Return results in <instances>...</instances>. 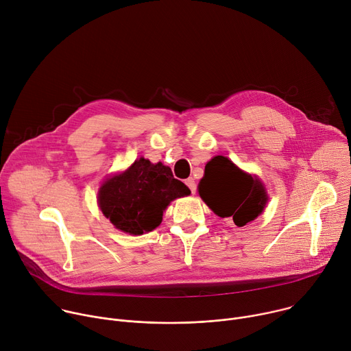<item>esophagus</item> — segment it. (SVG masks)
Instances as JSON below:
<instances>
[{"mask_svg":"<svg viewBox=\"0 0 351 351\" xmlns=\"http://www.w3.org/2000/svg\"><path fill=\"white\" fill-rule=\"evenodd\" d=\"M186 184L189 186V189H190V190H191V193L194 194V193H195V190H197V184H195L194 179H193V178H189V179H186Z\"/></svg>","mask_w":351,"mask_h":351,"instance_id":"esophagus-1","label":"esophagus"}]
</instances>
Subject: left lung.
<instances>
[{
	"label": "left lung",
	"instance_id": "8db88e82",
	"mask_svg": "<svg viewBox=\"0 0 351 351\" xmlns=\"http://www.w3.org/2000/svg\"><path fill=\"white\" fill-rule=\"evenodd\" d=\"M198 193L218 217L233 218L236 226L254 221L268 202L263 183L222 156L206 165Z\"/></svg>",
	"mask_w": 351,
	"mask_h": 351
}]
</instances>
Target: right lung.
<instances>
[{"label": "right lung", "mask_w": 351, "mask_h": 351, "mask_svg": "<svg viewBox=\"0 0 351 351\" xmlns=\"http://www.w3.org/2000/svg\"><path fill=\"white\" fill-rule=\"evenodd\" d=\"M190 194L175 179L169 167L140 158L123 173L104 182L98 191V206L111 223L129 234L156 229L172 199Z\"/></svg>", "instance_id": "1"}]
</instances>
